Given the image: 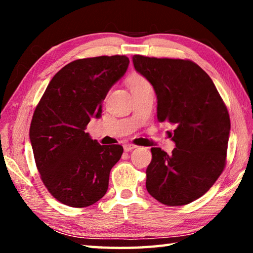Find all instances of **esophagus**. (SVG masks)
<instances>
[{"label": "esophagus", "instance_id": "esophagus-1", "mask_svg": "<svg viewBox=\"0 0 253 253\" xmlns=\"http://www.w3.org/2000/svg\"><path fill=\"white\" fill-rule=\"evenodd\" d=\"M137 146H136V145H134V144H125V145H124V151H125V152H130L131 149H134Z\"/></svg>", "mask_w": 253, "mask_h": 253}]
</instances>
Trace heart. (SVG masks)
<instances>
[{
	"instance_id": "heart-1",
	"label": "heart",
	"mask_w": 253,
	"mask_h": 253,
	"mask_svg": "<svg viewBox=\"0 0 253 253\" xmlns=\"http://www.w3.org/2000/svg\"><path fill=\"white\" fill-rule=\"evenodd\" d=\"M147 81L145 80V78L143 76H140L138 74H132L127 79V84L129 88H134L137 87V85H140L143 84H146Z\"/></svg>"
}]
</instances>
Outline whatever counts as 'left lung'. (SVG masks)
Segmentation results:
<instances>
[{"mask_svg": "<svg viewBox=\"0 0 253 253\" xmlns=\"http://www.w3.org/2000/svg\"><path fill=\"white\" fill-rule=\"evenodd\" d=\"M137 72L157 96V119L174 126L170 155L153 147L146 188L169 207L198 200L212 187L226 162L230 116L212 79L191 60L136 54Z\"/></svg>", "mask_w": 253, "mask_h": 253, "instance_id": "obj_1", "label": "left lung"}]
</instances>
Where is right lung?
Masks as SVG:
<instances>
[{
	"mask_svg": "<svg viewBox=\"0 0 253 253\" xmlns=\"http://www.w3.org/2000/svg\"><path fill=\"white\" fill-rule=\"evenodd\" d=\"M129 65L126 55L75 60L59 70L34 110L30 140L42 182L62 204L85 208L108 190L121 145H100L84 129Z\"/></svg>",
	"mask_w": 253,
	"mask_h": 253,
	"instance_id": "1",
	"label": "right lung"
}]
</instances>
